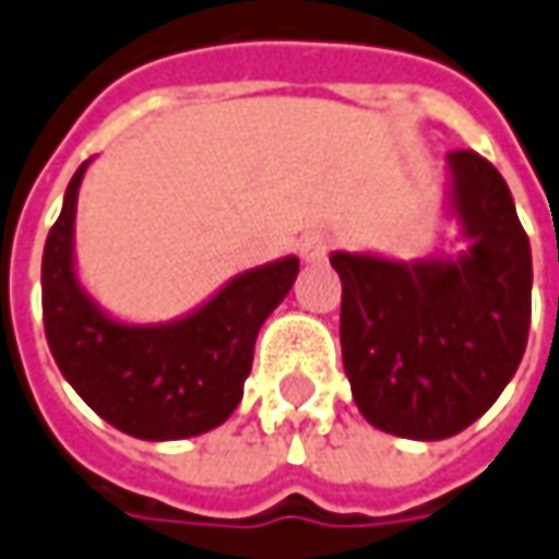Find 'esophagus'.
Segmentation results:
<instances>
[{
	"label": "esophagus",
	"mask_w": 559,
	"mask_h": 559,
	"mask_svg": "<svg viewBox=\"0 0 559 559\" xmlns=\"http://www.w3.org/2000/svg\"><path fill=\"white\" fill-rule=\"evenodd\" d=\"M298 249H301V258H305L307 264H323L325 254H329V236L305 234L301 236V242H298Z\"/></svg>",
	"instance_id": "34e87169"
}]
</instances>
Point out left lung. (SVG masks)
<instances>
[{
  "instance_id": "obj_1",
  "label": "left lung",
  "mask_w": 559,
  "mask_h": 559,
  "mask_svg": "<svg viewBox=\"0 0 559 559\" xmlns=\"http://www.w3.org/2000/svg\"><path fill=\"white\" fill-rule=\"evenodd\" d=\"M443 212L464 249L396 261L332 252L341 357L357 409L406 440H445L496 403L526 350L533 252L514 200L474 150L445 156Z\"/></svg>"
}]
</instances>
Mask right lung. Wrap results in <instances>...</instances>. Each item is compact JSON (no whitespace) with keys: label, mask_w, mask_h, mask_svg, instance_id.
Segmentation results:
<instances>
[{"label":"right lung","mask_w":559,"mask_h":559,"mask_svg":"<svg viewBox=\"0 0 559 559\" xmlns=\"http://www.w3.org/2000/svg\"><path fill=\"white\" fill-rule=\"evenodd\" d=\"M82 163L67 183L61 218L45 239V338L61 376L116 430L138 440H187L224 425L252 372L258 329L298 276V258L236 273L230 283L168 323L110 317L79 283L76 234Z\"/></svg>","instance_id":"add662e5"}]
</instances>
